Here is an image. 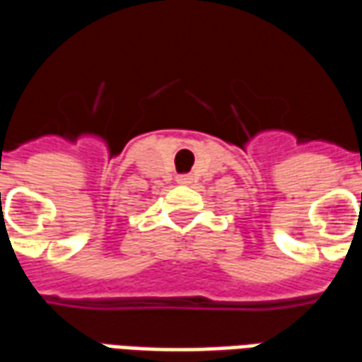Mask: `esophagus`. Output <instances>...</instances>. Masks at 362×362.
<instances>
[{
  "mask_svg": "<svg viewBox=\"0 0 362 362\" xmlns=\"http://www.w3.org/2000/svg\"><path fill=\"white\" fill-rule=\"evenodd\" d=\"M178 182H180V184H188L189 178L188 176H178Z\"/></svg>",
  "mask_w": 362,
  "mask_h": 362,
  "instance_id": "obj_1",
  "label": "esophagus"
}]
</instances>
